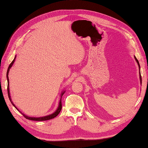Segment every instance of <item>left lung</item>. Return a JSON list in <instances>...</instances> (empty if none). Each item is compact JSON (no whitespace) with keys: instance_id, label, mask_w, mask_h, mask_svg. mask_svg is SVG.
I'll return each mask as SVG.
<instances>
[{"instance_id":"obj_1","label":"left lung","mask_w":148,"mask_h":148,"mask_svg":"<svg viewBox=\"0 0 148 148\" xmlns=\"http://www.w3.org/2000/svg\"><path fill=\"white\" fill-rule=\"evenodd\" d=\"M135 57V60H136V62H137V64H138V67H139V70H140V65H139V62H138V60L136 58V57L135 56H134ZM140 83L142 84V77H141V75H140Z\"/></svg>"}]
</instances>
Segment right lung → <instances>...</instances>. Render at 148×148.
I'll return each mask as SVG.
<instances>
[{
	"instance_id": "add662e5",
	"label": "right lung",
	"mask_w": 148,
	"mask_h": 148,
	"mask_svg": "<svg viewBox=\"0 0 148 148\" xmlns=\"http://www.w3.org/2000/svg\"><path fill=\"white\" fill-rule=\"evenodd\" d=\"M15 58H16V56L15 57H14V60L12 61V62H11L10 63V65H9L8 66V71H7V74H6V77H7V80H8V97H9V99H10L11 103L12 105L14 106V108H15L17 110L19 111V110L16 108V107L15 106V105H14L13 103L12 102V101H11V96H10V88H9V77H8V74H9V71H10V69L11 68V66H12L14 62V60H15ZM65 93V90L63 91L62 92V94H61V99L60 100V102H59V105H58V108L56 111H55L53 114H52L51 115H47V116H44V117H28L27 115H25V114H22V113L21 112H20L21 114L23 115V116H24L25 118L29 120H31V121H47V120H50L51 119H53L54 117H56L58 115L60 114V112L61 111V110H62V95H63V94Z\"/></svg>"
}]
</instances>
